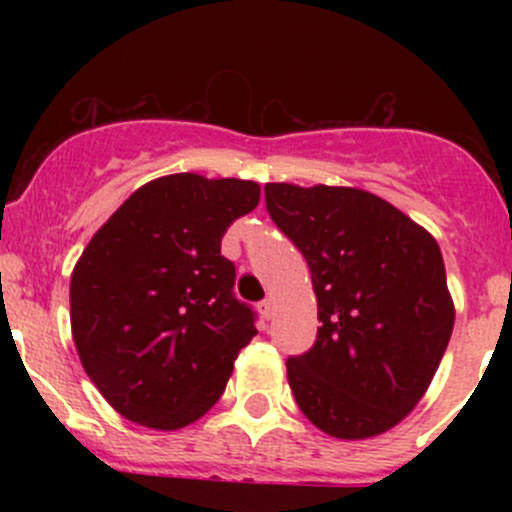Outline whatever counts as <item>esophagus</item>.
Here are the masks:
<instances>
[{
	"label": "esophagus",
	"mask_w": 512,
	"mask_h": 512,
	"mask_svg": "<svg viewBox=\"0 0 512 512\" xmlns=\"http://www.w3.org/2000/svg\"><path fill=\"white\" fill-rule=\"evenodd\" d=\"M257 310H260V315L264 317V320H269V317L274 315V303L269 301V298H267V301H260V303H257Z\"/></svg>",
	"instance_id": "esophagus-1"
}]
</instances>
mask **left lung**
Listing matches in <instances>:
<instances>
[{"instance_id":"left-lung-1","label":"left lung","mask_w":512,"mask_h":512,"mask_svg":"<svg viewBox=\"0 0 512 512\" xmlns=\"http://www.w3.org/2000/svg\"><path fill=\"white\" fill-rule=\"evenodd\" d=\"M264 202L308 262L322 322L286 361L298 407L334 438L385 433L424 397L455 325L436 238L354 187L267 182Z\"/></svg>"}]
</instances>
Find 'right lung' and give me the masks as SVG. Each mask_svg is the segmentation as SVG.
Returning <instances> with one entry per match:
<instances>
[{"instance_id":"obj_1","label":"right lung","mask_w":512,"mask_h":512,"mask_svg":"<svg viewBox=\"0 0 512 512\" xmlns=\"http://www.w3.org/2000/svg\"><path fill=\"white\" fill-rule=\"evenodd\" d=\"M260 202L252 180L195 173L139 187L103 223L69 286L81 366L134 424L175 431L219 402L255 310L221 238Z\"/></svg>"}]
</instances>
